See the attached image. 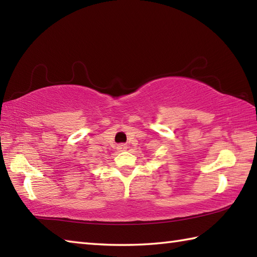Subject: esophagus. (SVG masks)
Returning a JSON list of instances; mask_svg holds the SVG:
<instances>
[{
  "mask_svg": "<svg viewBox=\"0 0 257 257\" xmlns=\"http://www.w3.org/2000/svg\"><path fill=\"white\" fill-rule=\"evenodd\" d=\"M116 148H118L119 152H123V151H125V149L128 148V146H127V145H125V144H121V145H119V146L116 147Z\"/></svg>",
  "mask_w": 257,
  "mask_h": 257,
  "instance_id": "esophagus-1",
  "label": "esophagus"
}]
</instances>
